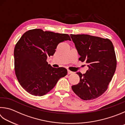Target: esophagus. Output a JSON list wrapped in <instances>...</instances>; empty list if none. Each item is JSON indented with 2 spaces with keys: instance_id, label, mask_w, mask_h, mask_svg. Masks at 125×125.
<instances>
[{
  "instance_id": "1",
  "label": "esophagus",
  "mask_w": 125,
  "mask_h": 125,
  "mask_svg": "<svg viewBox=\"0 0 125 125\" xmlns=\"http://www.w3.org/2000/svg\"><path fill=\"white\" fill-rule=\"evenodd\" d=\"M67 72H68V74H70L73 73V72H72V71H70V70H67Z\"/></svg>"
}]
</instances>
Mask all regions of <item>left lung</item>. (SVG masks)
I'll use <instances>...</instances> for the list:
<instances>
[{
	"mask_svg": "<svg viewBox=\"0 0 125 125\" xmlns=\"http://www.w3.org/2000/svg\"><path fill=\"white\" fill-rule=\"evenodd\" d=\"M70 36L80 56L79 60L88 67L85 74L77 73L80 81L72 90L83 100L96 99L107 90L116 70L114 46L109 39L88 34Z\"/></svg>",
	"mask_w": 125,
	"mask_h": 125,
	"instance_id": "left-lung-1",
	"label": "left lung"
}]
</instances>
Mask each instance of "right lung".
Returning a JSON list of instances; mask_svg holds the SVG:
<instances>
[{
  "label": "right lung",
  "instance_id": "add662e5",
  "mask_svg": "<svg viewBox=\"0 0 125 125\" xmlns=\"http://www.w3.org/2000/svg\"><path fill=\"white\" fill-rule=\"evenodd\" d=\"M65 40H71L67 34L34 29L25 32L18 41L14 49L15 74L29 94L44 96L67 74L64 68H55L46 61L47 57L55 53L57 45Z\"/></svg>",
  "mask_w": 125,
  "mask_h": 125
}]
</instances>
